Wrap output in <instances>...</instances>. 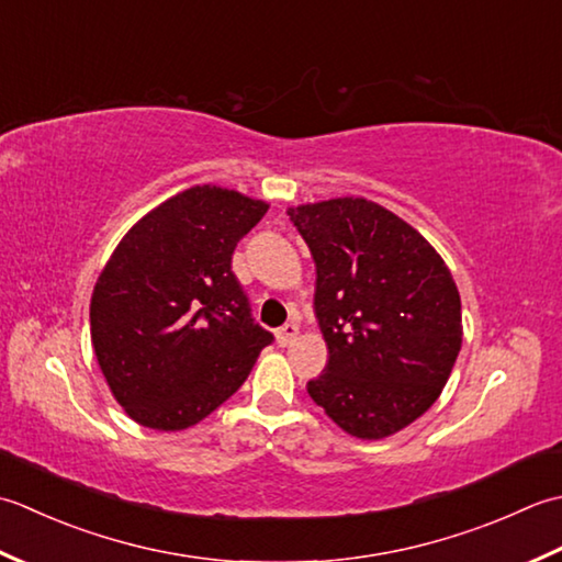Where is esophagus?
Listing matches in <instances>:
<instances>
[{"label":"esophagus","mask_w":562,"mask_h":562,"mask_svg":"<svg viewBox=\"0 0 562 562\" xmlns=\"http://www.w3.org/2000/svg\"><path fill=\"white\" fill-rule=\"evenodd\" d=\"M295 337H297V325H293V323L283 325V327L277 331V341H279L281 347H289Z\"/></svg>","instance_id":"obj_1"}]
</instances>
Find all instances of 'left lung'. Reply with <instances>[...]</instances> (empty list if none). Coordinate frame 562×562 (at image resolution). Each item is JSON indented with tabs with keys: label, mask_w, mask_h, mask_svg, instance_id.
<instances>
[{
	"label": "left lung",
	"mask_w": 562,
	"mask_h": 562,
	"mask_svg": "<svg viewBox=\"0 0 562 562\" xmlns=\"http://www.w3.org/2000/svg\"><path fill=\"white\" fill-rule=\"evenodd\" d=\"M315 259L325 371L307 395L339 429L385 439L437 403L463 341L449 267L415 227L369 199L291 205Z\"/></svg>",
	"instance_id": "obj_1"
}]
</instances>
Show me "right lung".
I'll use <instances>...</instances> for the list:
<instances>
[{"instance_id": "add662e5", "label": "right lung", "mask_w": 562, "mask_h": 562, "mask_svg": "<svg viewBox=\"0 0 562 562\" xmlns=\"http://www.w3.org/2000/svg\"><path fill=\"white\" fill-rule=\"evenodd\" d=\"M267 201L213 184L145 213L91 293V347L116 403L137 425L181 431L247 381L271 331L251 323L233 251Z\"/></svg>"}]
</instances>
